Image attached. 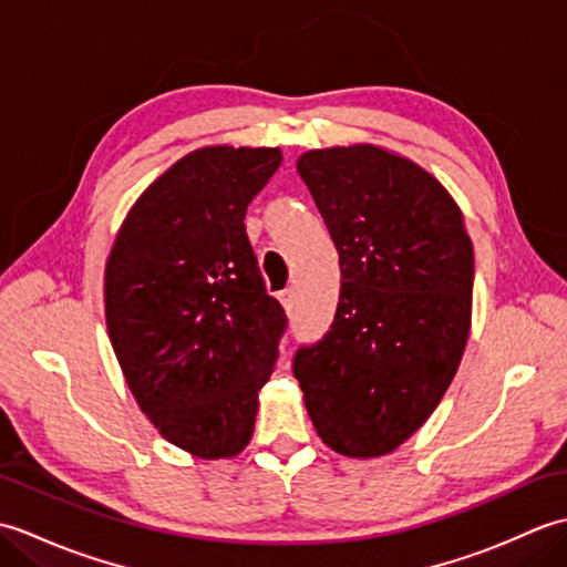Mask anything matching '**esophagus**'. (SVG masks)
Masks as SVG:
<instances>
[{
	"mask_svg": "<svg viewBox=\"0 0 567 567\" xmlns=\"http://www.w3.org/2000/svg\"><path fill=\"white\" fill-rule=\"evenodd\" d=\"M277 299H280L282 307L290 311L295 307V290H292V287H287V290H282L280 295H277Z\"/></svg>",
	"mask_w": 567,
	"mask_h": 567,
	"instance_id": "34e87169",
	"label": "esophagus"
}]
</instances>
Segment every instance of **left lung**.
<instances>
[{
  "label": "left lung",
  "instance_id": "1",
  "mask_svg": "<svg viewBox=\"0 0 567 567\" xmlns=\"http://www.w3.org/2000/svg\"><path fill=\"white\" fill-rule=\"evenodd\" d=\"M341 265L323 339L295 355L321 441L341 455L394 451L424 424L470 333L473 244L463 214L424 167L378 146L297 161Z\"/></svg>",
  "mask_w": 567,
  "mask_h": 567
}]
</instances>
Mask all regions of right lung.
I'll return each mask as SVG.
<instances>
[{
	"label": "right lung",
	"mask_w": 567,
	"mask_h": 567,
	"mask_svg": "<svg viewBox=\"0 0 567 567\" xmlns=\"http://www.w3.org/2000/svg\"><path fill=\"white\" fill-rule=\"evenodd\" d=\"M280 163V148L185 155L143 192L106 260V329L128 390L197 457L246 449L287 329L244 224Z\"/></svg>",
	"instance_id": "right-lung-1"
}]
</instances>
